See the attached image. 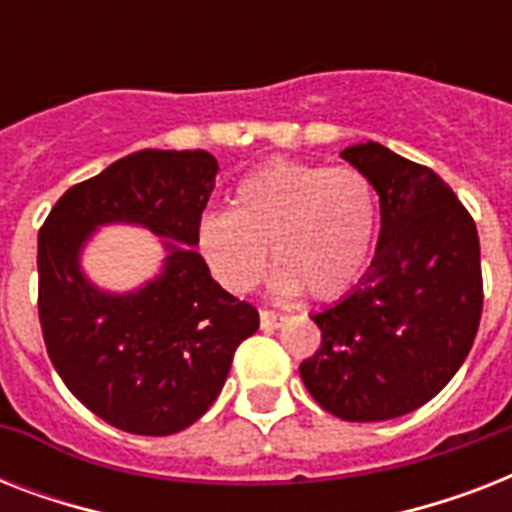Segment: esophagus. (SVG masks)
<instances>
[{
  "mask_svg": "<svg viewBox=\"0 0 512 512\" xmlns=\"http://www.w3.org/2000/svg\"><path fill=\"white\" fill-rule=\"evenodd\" d=\"M284 321H287V316H281V313L260 311V327L263 329H279Z\"/></svg>",
  "mask_w": 512,
  "mask_h": 512,
  "instance_id": "esophagus-1",
  "label": "esophagus"
}]
</instances>
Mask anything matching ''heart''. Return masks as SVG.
Returning a JSON list of instances; mask_svg holds the SVG:
<instances>
[{
	"instance_id": "heart-1",
	"label": "heart",
	"mask_w": 512,
	"mask_h": 512,
	"mask_svg": "<svg viewBox=\"0 0 512 512\" xmlns=\"http://www.w3.org/2000/svg\"><path fill=\"white\" fill-rule=\"evenodd\" d=\"M377 233L372 180L353 167L271 159L241 177L233 212H207L196 247L220 287L244 295L276 268L273 292L337 300L364 273Z\"/></svg>"
}]
</instances>
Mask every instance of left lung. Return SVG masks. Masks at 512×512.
I'll return each instance as SVG.
<instances>
[{
  "label": "left lung",
  "mask_w": 512,
  "mask_h": 512,
  "mask_svg": "<svg viewBox=\"0 0 512 512\" xmlns=\"http://www.w3.org/2000/svg\"><path fill=\"white\" fill-rule=\"evenodd\" d=\"M340 156L380 196V239L358 287L311 316L321 348L300 377L329 414L382 422L428 404L468 358L484 308L481 247L433 170L372 140Z\"/></svg>",
  "instance_id": "1"
}]
</instances>
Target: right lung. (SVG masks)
Here are the masks:
<instances>
[{"instance_id": "obj_1", "label": "right lung", "mask_w": 512, "mask_h": 512, "mask_svg": "<svg viewBox=\"0 0 512 512\" xmlns=\"http://www.w3.org/2000/svg\"><path fill=\"white\" fill-rule=\"evenodd\" d=\"M207 151H138L68 188L39 231V321L52 366L100 420L135 436H172L223 390L233 353L260 327L196 252V228L215 188ZM162 235L159 277L116 296L81 271L100 224Z\"/></svg>"}]
</instances>
